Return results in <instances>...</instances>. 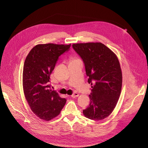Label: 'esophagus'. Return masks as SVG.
I'll use <instances>...</instances> for the list:
<instances>
[{
	"label": "esophagus",
	"mask_w": 148,
	"mask_h": 148,
	"mask_svg": "<svg viewBox=\"0 0 148 148\" xmlns=\"http://www.w3.org/2000/svg\"><path fill=\"white\" fill-rule=\"evenodd\" d=\"M78 96H79V94H78L77 92H74L73 95H71V97L72 98H76V97H78Z\"/></svg>",
	"instance_id": "obj_1"
}]
</instances>
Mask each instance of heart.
<instances>
[{
	"mask_svg": "<svg viewBox=\"0 0 148 148\" xmlns=\"http://www.w3.org/2000/svg\"><path fill=\"white\" fill-rule=\"evenodd\" d=\"M78 60V59H77V58H73L71 61H73V60Z\"/></svg>",
	"mask_w": 148,
	"mask_h": 148,
	"instance_id": "heart-1",
	"label": "heart"
}]
</instances>
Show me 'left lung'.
Segmentation results:
<instances>
[{"mask_svg":"<svg viewBox=\"0 0 148 148\" xmlns=\"http://www.w3.org/2000/svg\"><path fill=\"white\" fill-rule=\"evenodd\" d=\"M73 47L82 59L92 86L90 102L83 114L92 120H102L112 112L121 94L122 74L118 58L101 43H76Z\"/></svg>","mask_w":148,"mask_h":148,"instance_id":"left-lung-1","label":"left lung"}]
</instances>
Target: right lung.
<instances>
[{"label":"right lung","instance_id":"right-lung-1","mask_svg":"<svg viewBox=\"0 0 148 148\" xmlns=\"http://www.w3.org/2000/svg\"><path fill=\"white\" fill-rule=\"evenodd\" d=\"M70 46L71 44L37 45L26 58L23 71V91L32 111L41 119L49 121L56 118L66 104L65 98L50 89L49 82L58 57Z\"/></svg>","mask_w":148,"mask_h":148}]
</instances>
